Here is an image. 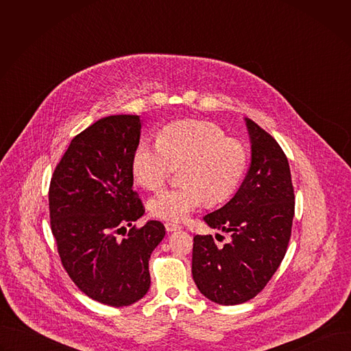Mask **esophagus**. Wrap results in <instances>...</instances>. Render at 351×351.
Segmentation results:
<instances>
[{
	"label": "esophagus",
	"mask_w": 351,
	"mask_h": 351,
	"mask_svg": "<svg viewBox=\"0 0 351 351\" xmlns=\"http://www.w3.org/2000/svg\"><path fill=\"white\" fill-rule=\"evenodd\" d=\"M180 228H182L180 225L173 223V222H167V223H165V229H167L168 232H175V230H178V229H180Z\"/></svg>",
	"instance_id": "obj_1"
}]
</instances>
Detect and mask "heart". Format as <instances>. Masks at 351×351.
<instances>
[{"label": "heart", "instance_id": "1", "mask_svg": "<svg viewBox=\"0 0 351 351\" xmlns=\"http://www.w3.org/2000/svg\"><path fill=\"white\" fill-rule=\"evenodd\" d=\"M248 162L244 143L225 136L204 121H179L167 125L157 141L143 138L132 156V175L147 190L161 189L172 167H180L178 187L161 191L148 202L153 217L182 222L206 202L217 204L239 187Z\"/></svg>", "mask_w": 351, "mask_h": 351}]
</instances>
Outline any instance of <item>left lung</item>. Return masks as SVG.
<instances>
[{
    "instance_id": "obj_1",
    "label": "left lung",
    "mask_w": 351,
    "mask_h": 351,
    "mask_svg": "<svg viewBox=\"0 0 351 351\" xmlns=\"http://www.w3.org/2000/svg\"><path fill=\"white\" fill-rule=\"evenodd\" d=\"M252 164L236 194L206 223L230 233L217 245L211 234L193 243V279L208 300L236 306L256 297L279 268L294 217V190L287 158L278 141L245 118Z\"/></svg>"
}]
</instances>
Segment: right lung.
Listing matches in <instances>:
<instances>
[{"mask_svg":"<svg viewBox=\"0 0 351 351\" xmlns=\"http://www.w3.org/2000/svg\"><path fill=\"white\" fill-rule=\"evenodd\" d=\"M140 130L137 115L97 121L73 137L49 183V222L65 271L84 294L112 307L148 291V260L165 236L160 221L133 225L144 214L130 168Z\"/></svg>","mask_w":351,"mask_h":351,"instance_id":"1","label":"right lung"}]
</instances>
